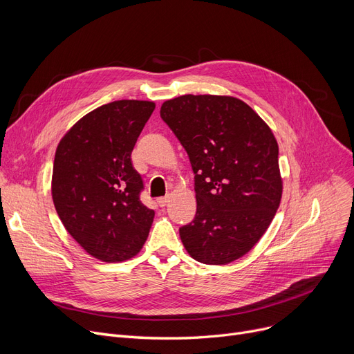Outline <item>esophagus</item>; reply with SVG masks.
Returning <instances> with one entry per match:
<instances>
[{"label":"esophagus","instance_id":"34e87169","mask_svg":"<svg viewBox=\"0 0 354 354\" xmlns=\"http://www.w3.org/2000/svg\"><path fill=\"white\" fill-rule=\"evenodd\" d=\"M167 201H169V198H167V196H160V198H158V205L159 207H165L166 203H167Z\"/></svg>","mask_w":354,"mask_h":354}]
</instances>
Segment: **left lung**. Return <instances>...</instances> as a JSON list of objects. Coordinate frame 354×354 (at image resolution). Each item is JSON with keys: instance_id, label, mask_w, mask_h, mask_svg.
I'll use <instances>...</instances> for the list:
<instances>
[{"instance_id": "left-lung-1", "label": "left lung", "mask_w": 354, "mask_h": 354, "mask_svg": "<svg viewBox=\"0 0 354 354\" xmlns=\"http://www.w3.org/2000/svg\"><path fill=\"white\" fill-rule=\"evenodd\" d=\"M160 118L185 147L195 174L196 215L179 230L185 250L208 266L244 257L281 202L272 130L232 96H179L162 104Z\"/></svg>"}]
</instances>
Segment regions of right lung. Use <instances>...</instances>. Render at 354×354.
<instances>
[{"label":"right lung","instance_id":"1","mask_svg":"<svg viewBox=\"0 0 354 354\" xmlns=\"http://www.w3.org/2000/svg\"><path fill=\"white\" fill-rule=\"evenodd\" d=\"M153 102L116 100L95 109L62 138L51 196L64 228L91 257L120 263L135 257L155 211L140 202L143 182L132 151Z\"/></svg>","mask_w":354,"mask_h":354}]
</instances>
